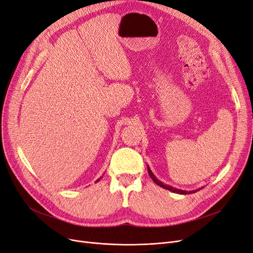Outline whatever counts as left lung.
Returning <instances> with one entry per match:
<instances>
[{"label": "left lung", "mask_w": 253, "mask_h": 253, "mask_svg": "<svg viewBox=\"0 0 253 253\" xmlns=\"http://www.w3.org/2000/svg\"><path fill=\"white\" fill-rule=\"evenodd\" d=\"M147 170H148V173H149V176L153 178V180L155 181V183L158 185V186H160V187H162V188H164V189H167V190H169V191H171V192H173V193H177V194H183V195H186V194H192V193H195V192H197V191H199L200 189H203V188H200V189H197V190H193V191H186V190H180V189H177V188H173V187H171V186H169V185H166V184H164V183H162L161 180H159L156 176H155V174L153 173V171L150 170V168L147 166Z\"/></svg>", "instance_id": "left-lung-1"}]
</instances>
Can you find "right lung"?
<instances>
[{"label":"right lung","instance_id":"1","mask_svg":"<svg viewBox=\"0 0 253 253\" xmlns=\"http://www.w3.org/2000/svg\"><path fill=\"white\" fill-rule=\"evenodd\" d=\"M100 178H102V177H99L98 179H96V180H95V183H97V181H99V179H100Z\"/></svg>","mask_w":253,"mask_h":253}]
</instances>
